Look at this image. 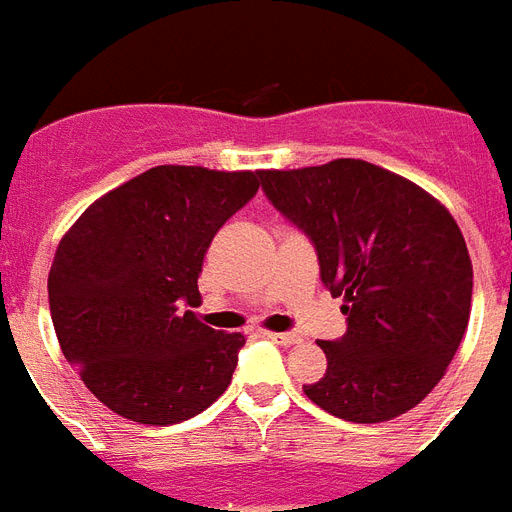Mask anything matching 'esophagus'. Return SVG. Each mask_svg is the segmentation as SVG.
<instances>
[{
  "label": "esophagus",
  "mask_w": 512,
  "mask_h": 512,
  "mask_svg": "<svg viewBox=\"0 0 512 512\" xmlns=\"http://www.w3.org/2000/svg\"><path fill=\"white\" fill-rule=\"evenodd\" d=\"M264 338L280 343V346H293V343L298 341L296 333H275V330H267V333H264Z\"/></svg>",
  "instance_id": "34e87169"
}]
</instances>
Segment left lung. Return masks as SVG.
<instances>
[{"instance_id":"8db88e82","label":"left lung","mask_w":512,"mask_h":512,"mask_svg":"<svg viewBox=\"0 0 512 512\" xmlns=\"http://www.w3.org/2000/svg\"><path fill=\"white\" fill-rule=\"evenodd\" d=\"M277 211L312 237L349 330L317 341L327 370L304 394L351 423H386L444 378L470 320L473 264L449 208L359 158L261 171Z\"/></svg>"}]
</instances>
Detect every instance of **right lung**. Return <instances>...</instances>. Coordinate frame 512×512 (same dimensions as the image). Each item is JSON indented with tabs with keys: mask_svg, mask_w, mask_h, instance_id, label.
I'll return each mask as SVG.
<instances>
[{
	"mask_svg": "<svg viewBox=\"0 0 512 512\" xmlns=\"http://www.w3.org/2000/svg\"><path fill=\"white\" fill-rule=\"evenodd\" d=\"M261 171L155 166L97 198L49 269L65 359L108 410L142 425L195 418L227 391L243 333L185 306L214 235L259 190Z\"/></svg>",
	"mask_w": 512,
	"mask_h": 512,
	"instance_id": "obj_1",
	"label": "right lung"
}]
</instances>
